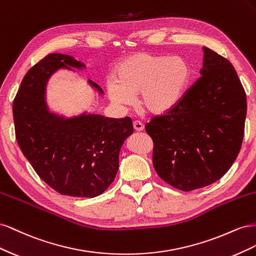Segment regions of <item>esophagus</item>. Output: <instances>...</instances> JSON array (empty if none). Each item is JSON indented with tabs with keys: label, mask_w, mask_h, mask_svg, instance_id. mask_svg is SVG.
<instances>
[{
	"label": "esophagus",
	"mask_w": 256,
	"mask_h": 256,
	"mask_svg": "<svg viewBox=\"0 0 256 256\" xmlns=\"http://www.w3.org/2000/svg\"><path fill=\"white\" fill-rule=\"evenodd\" d=\"M134 128L136 131H143L144 125H143V124H142L141 122L134 120Z\"/></svg>",
	"instance_id": "esophagus-1"
}]
</instances>
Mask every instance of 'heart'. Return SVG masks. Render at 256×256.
<instances>
[{"mask_svg":"<svg viewBox=\"0 0 256 256\" xmlns=\"http://www.w3.org/2000/svg\"><path fill=\"white\" fill-rule=\"evenodd\" d=\"M115 80L106 82L112 102L127 106L138 102L146 112L162 115L182 102L190 80V66L180 56L141 52L124 58L115 68Z\"/></svg>","mask_w":256,"mask_h":256,"instance_id":"1","label":"heart"}]
</instances>
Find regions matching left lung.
Wrapping results in <instances>:
<instances>
[{
  "mask_svg": "<svg viewBox=\"0 0 256 256\" xmlns=\"http://www.w3.org/2000/svg\"><path fill=\"white\" fill-rule=\"evenodd\" d=\"M203 51L200 76L182 102L145 126L157 174L182 191L220 180L237 158L244 134L246 97L236 70L218 53Z\"/></svg>",
  "mask_w": 256,
  "mask_h": 256,
  "instance_id": "1",
  "label": "left lung"
}]
</instances>
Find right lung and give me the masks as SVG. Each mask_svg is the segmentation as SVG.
<instances>
[{"label":"right lung","instance_id":"add662e5","mask_svg":"<svg viewBox=\"0 0 256 256\" xmlns=\"http://www.w3.org/2000/svg\"><path fill=\"white\" fill-rule=\"evenodd\" d=\"M70 67L85 65L70 56L50 53L30 69L14 99V131L23 154L52 189L95 198L114 180L120 147L134 132L132 120L86 113L66 118L51 113L46 102L48 80L58 69ZM88 83L104 94L95 82Z\"/></svg>","mask_w":256,"mask_h":256}]
</instances>
